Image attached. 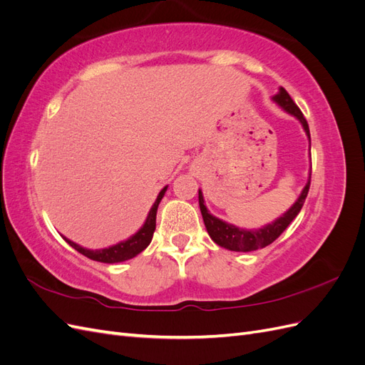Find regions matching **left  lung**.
I'll return each instance as SVG.
<instances>
[{
	"label": "left lung",
	"mask_w": 365,
	"mask_h": 365,
	"mask_svg": "<svg viewBox=\"0 0 365 365\" xmlns=\"http://www.w3.org/2000/svg\"><path fill=\"white\" fill-rule=\"evenodd\" d=\"M271 101L275 105H279L284 113H288L289 115L295 117L298 121H300V125L303 126V130L306 132V137L309 140V146H311V134H309L307 121L303 117L300 109H298V106L294 103L291 96L286 93L284 88L280 86L279 93L272 96ZM309 185H311V172H309L307 182L303 187L302 193L298 195L297 201L286 210L282 216L274 219L271 224H267L260 228H251V230L236 227L233 224H228L225 220L213 216L210 213V210L205 207L204 195H202V190L200 189V208H201V215L204 219L207 233L210 237H212L215 244L230 251L248 252V251H256V250L268 247L283 233L286 228H288V225L297 217V215L300 213L309 192Z\"/></svg>",
	"instance_id": "left-lung-1"
}]
</instances>
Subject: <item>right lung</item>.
<instances>
[{
  "instance_id": "add662e5",
  "label": "right lung",
  "mask_w": 365,
  "mask_h": 365,
  "mask_svg": "<svg viewBox=\"0 0 365 365\" xmlns=\"http://www.w3.org/2000/svg\"><path fill=\"white\" fill-rule=\"evenodd\" d=\"M168 187L169 185L163 187L161 192L158 193L155 202H153V205L149 210L145 224L140 227L137 233L129 236L126 240H121V242H118V244L106 247V248L91 250V248H85L79 244H76V242L70 240L68 237H65V236H62V237L67 240V244L70 247H73L76 251H79L81 254H83L85 257L91 259V260H97L102 263H120V262H126L129 259H134L143 250H146L148 245L150 244L153 231H155V225H157V210H158V205L163 200L164 193L168 192Z\"/></svg>"
}]
</instances>
